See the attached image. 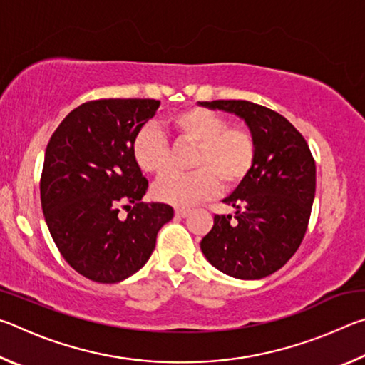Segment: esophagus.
<instances>
[{
	"label": "esophagus",
	"instance_id": "34e87169",
	"mask_svg": "<svg viewBox=\"0 0 365 365\" xmlns=\"http://www.w3.org/2000/svg\"><path fill=\"white\" fill-rule=\"evenodd\" d=\"M188 214H190V209H185V207H177L175 209L177 217H187Z\"/></svg>",
	"mask_w": 365,
	"mask_h": 365
}]
</instances>
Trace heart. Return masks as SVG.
I'll use <instances>...</instances> for the list:
<instances>
[{
	"label": "heart",
	"instance_id": "obj_1",
	"mask_svg": "<svg viewBox=\"0 0 365 365\" xmlns=\"http://www.w3.org/2000/svg\"><path fill=\"white\" fill-rule=\"evenodd\" d=\"M165 127L177 143L193 146L190 174H170L156 187L159 201L191 207L217 193L219 188H238L256 163L257 145L252 132L242 123H228L215 110L190 106L168 115ZM132 154L138 169L148 175H163L170 165V148L163 135L145 127L135 135Z\"/></svg>",
	"mask_w": 365,
	"mask_h": 365
}]
</instances>
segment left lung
I'll list each match as a JSON object with an SVG mask.
<instances>
[{
    "instance_id": "left-lung-1",
    "label": "left lung",
    "mask_w": 365,
    "mask_h": 365,
    "mask_svg": "<svg viewBox=\"0 0 365 365\" xmlns=\"http://www.w3.org/2000/svg\"><path fill=\"white\" fill-rule=\"evenodd\" d=\"M245 119L256 138L250 177L224 200L237 209L214 215L201 250L215 269L242 280L264 279L283 267L299 248L316 195V160L292 122L245 100L202 101Z\"/></svg>"
}]
</instances>
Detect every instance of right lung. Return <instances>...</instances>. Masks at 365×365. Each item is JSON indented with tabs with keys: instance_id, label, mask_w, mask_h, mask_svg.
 Here are the masks:
<instances>
[{
	"instance_id": "add662e5",
	"label": "right lung",
	"mask_w": 365,
	"mask_h": 365,
	"mask_svg": "<svg viewBox=\"0 0 365 365\" xmlns=\"http://www.w3.org/2000/svg\"><path fill=\"white\" fill-rule=\"evenodd\" d=\"M156 100H93L71 110L49 138L40 178L41 209L66 262L98 283L140 270L159 228L174 217L163 202H143L148 180L132 154L135 135ZM128 211L120 220L118 209Z\"/></svg>"
}]
</instances>
